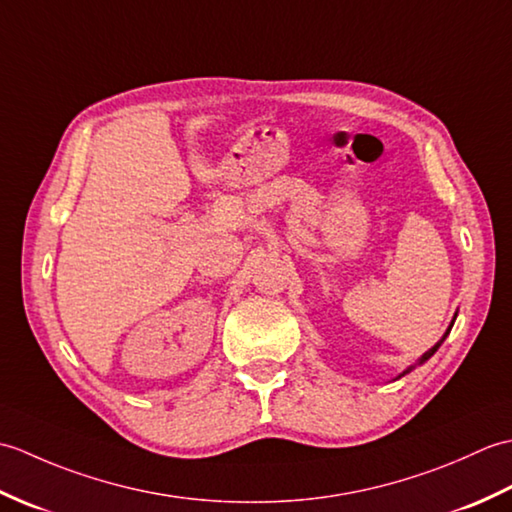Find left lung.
Wrapping results in <instances>:
<instances>
[{
    "mask_svg": "<svg viewBox=\"0 0 512 512\" xmlns=\"http://www.w3.org/2000/svg\"><path fill=\"white\" fill-rule=\"evenodd\" d=\"M451 328H453V323H451ZM451 328H449V330H447V334H449V332H451ZM447 334H444V336H442V341H444V339H447ZM442 341H440V343H436V345H433V347H431V350H429V352H427V354H422V358H420V363H424V361H427V358H431V356H433V354H436V352H438V347H440V345H442ZM413 367H416V365H411V367H409V369H405V372H402V374H400V376H405V374H409V372H411V369H413Z\"/></svg>",
    "mask_w": 512,
    "mask_h": 512,
    "instance_id": "obj_1",
    "label": "left lung"
}]
</instances>
